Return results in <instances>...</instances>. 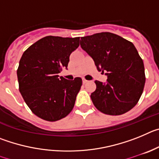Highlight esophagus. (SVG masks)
Masks as SVG:
<instances>
[{"label":"esophagus","mask_w":159,"mask_h":159,"mask_svg":"<svg viewBox=\"0 0 159 159\" xmlns=\"http://www.w3.org/2000/svg\"><path fill=\"white\" fill-rule=\"evenodd\" d=\"M88 82H89V81H88V80H85V79H83V84H87V83H88Z\"/></svg>","instance_id":"obj_1"}]
</instances>
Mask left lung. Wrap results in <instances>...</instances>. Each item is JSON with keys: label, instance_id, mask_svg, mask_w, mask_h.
I'll return each mask as SVG.
<instances>
[{"label": "left lung", "instance_id": "obj_1", "mask_svg": "<svg viewBox=\"0 0 159 159\" xmlns=\"http://www.w3.org/2000/svg\"><path fill=\"white\" fill-rule=\"evenodd\" d=\"M80 46L93 59L107 82L95 80L92 102L102 113L119 116L134 107L145 85L144 64L131 42L111 32L81 37Z\"/></svg>", "mask_w": 159, "mask_h": 159}]
</instances>
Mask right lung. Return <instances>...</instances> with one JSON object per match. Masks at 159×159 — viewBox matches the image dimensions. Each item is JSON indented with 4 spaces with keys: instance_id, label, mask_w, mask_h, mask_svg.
<instances>
[{
    "instance_id": "right-lung-1",
    "label": "right lung",
    "mask_w": 159,
    "mask_h": 159,
    "mask_svg": "<svg viewBox=\"0 0 159 159\" xmlns=\"http://www.w3.org/2000/svg\"><path fill=\"white\" fill-rule=\"evenodd\" d=\"M80 46V37L48 36L30 46L20 60L19 91L32 113L55 122L72 111L82 79L67 80L59 73L67 68L70 55Z\"/></svg>"
}]
</instances>
